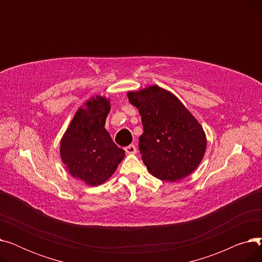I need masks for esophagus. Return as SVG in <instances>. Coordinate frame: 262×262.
I'll use <instances>...</instances> for the list:
<instances>
[{
    "label": "esophagus",
    "instance_id": "1",
    "mask_svg": "<svg viewBox=\"0 0 262 262\" xmlns=\"http://www.w3.org/2000/svg\"><path fill=\"white\" fill-rule=\"evenodd\" d=\"M124 149H125V152L127 154H136L137 153V147L134 144H130V145L126 146Z\"/></svg>",
    "mask_w": 262,
    "mask_h": 262
}]
</instances>
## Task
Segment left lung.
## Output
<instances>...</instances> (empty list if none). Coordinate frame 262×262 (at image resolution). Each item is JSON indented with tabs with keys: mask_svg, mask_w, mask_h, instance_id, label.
<instances>
[{
	"mask_svg": "<svg viewBox=\"0 0 262 262\" xmlns=\"http://www.w3.org/2000/svg\"><path fill=\"white\" fill-rule=\"evenodd\" d=\"M127 98L141 116L139 149L148 172L172 183L189 176L207 147L199 121L176 95L157 85L129 91Z\"/></svg>",
	"mask_w": 262,
	"mask_h": 262,
	"instance_id": "1",
	"label": "left lung"
}]
</instances>
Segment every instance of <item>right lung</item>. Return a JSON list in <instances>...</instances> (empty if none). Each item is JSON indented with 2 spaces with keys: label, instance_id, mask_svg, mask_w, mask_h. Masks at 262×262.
<instances>
[{
  "label": "right lung",
  "instance_id": "right-lung-1",
  "mask_svg": "<svg viewBox=\"0 0 262 262\" xmlns=\"http://www.w3.org/2000/svg\"><path fill=\"white\" fill-rule=\"evenodd\" d=\"M78 108L60 141V158L67 171L94 187L113 176L125 150L118 147L105 128L110 101L96 95Z\"/></svg>",
  "mask_w": 262,
  "mask_h": 262
}]
</instances>
